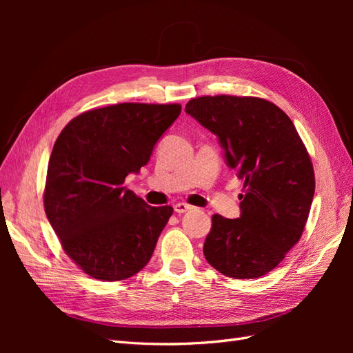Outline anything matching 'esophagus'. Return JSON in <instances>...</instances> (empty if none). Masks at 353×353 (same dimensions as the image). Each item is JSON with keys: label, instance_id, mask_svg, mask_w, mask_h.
Returning a JSON list of instances; mask_svg holds the SVG:
<instances>
[{"label": "esophagus", "instance_id": "obj_1", "mask_svg": "<svg viewBox=\"0 0 353 353\" xmlns=\"http://www.w3.org/2000/svg\"><path fill=\"white\" fill-rule=\"evenodd\" d=\"M191 209H193V206H190V205H187V203H183V201H179V203H176V205H174V210L178 213V215H183V213H185Z\"/></svg>", "mask_w": 353, "mask_h": 353}]
</instances>
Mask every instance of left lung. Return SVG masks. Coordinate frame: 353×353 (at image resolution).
<instances>
[{"label": "left lung", "instance_id": "8db88e82", "mask_svg": "<svg viewBox=\"0 0 353 353\" xmlns=\"http://www.w3.org/2000/svg\"><path fill=\"white\" fill-rule=\"evenodd\" d=\"M185 112L218 137L244 183L240 218L212 216L206 261L237 280L268 274L301 239L311 210L315 176L305 144L290 117L263 99L208 95Z\"/></svg>", "mask_w": 353, "mask_h": 353}]
</instances>
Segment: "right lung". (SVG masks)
I'll list each match as a JSON object with an SVG mask.
<instances>
[{
  "label": "right lung",
  "mask_w": 353,
  "mask_h": 353,
  "mask_svg": "<svg viewBox=\"0 0 353 353\" xmlns=\"http://www.w3.org/2000/svg\"><path fill=\"white\" fill-rule=\"evenodd\" d=\"M179 113V104L108 105L77 116L56 140L46 213L63 250L92 279L126 280L150 261L174 209L148 206L123 183Z\"/></svg>",
  "instance_id": "1"
}]
</instances>
